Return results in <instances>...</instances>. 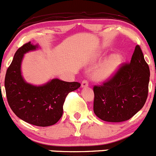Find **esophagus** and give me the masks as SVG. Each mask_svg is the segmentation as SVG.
Segmentation results:
<instances>
[{
	"label": "esophagus",
	"instance_id": "34e87169",
	"mask_svg": "<svg viewBox=\"0 0 156 156\" xmlns=\"http://www.w3.org/2000/svg\"><path fill=\"white\" fill-rule=\"evenodd\" d=\"M81 86H82V88L88 87V86H89V83H88L87 80H83V81L82 82Z\"/></svg>",
	"mask_w": 156,
	"mask_h": 156
}]
</instances>
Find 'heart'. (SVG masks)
I'll use <instances>...</instances> for the list:
<instances>
[{"mask_svg":"<svg viewBox=\"0 0 156 156\" xmlns=\"http://www.w3.org/2000/svg\"><path fill=\"white\" fill-rule=\"evenodd\" d=\"M121 63L119 55H112L93 72L92 77L97 81H105L113 76Z\"/></svg>","mask_w":156,"mask_h":156,"instance_id":"b5f03b06","label":"heart"}]
</instances>
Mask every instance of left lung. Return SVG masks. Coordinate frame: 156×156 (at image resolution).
<instances>
[{"label": "left lung", "instance_id": "left-lung-1", "mask_svg": "<svg viewBox=\"0 0 156 156\" xmlns=\"http://www.w3.org/2000/svg\"><path fill=\"white\" fill-rule=\"evenodd\" d=\"M150 68L139 46L129 64L122 65L111 80L94 86V113L101 119L120 122L142 109L148 95Z\"/></svg>", "mask_w": 156, "mask_h": 156}]
</instances>
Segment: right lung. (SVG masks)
Segmentation results:
<instances>
[{"label": "right lung", "instance_id": "obj_1", "mask_svg": "<svg viewBox=\"0 0 156 156\" xmlns=\"http://www.w3.org/2000/svg\"><path fill=\"white\" fill-rule=\"evenodd\" d=\"M39 48V45L30 42L19 48L6 70L4 86L8 104L19 119L34 126L46 127L60 119L65 98L69 92L79 89L80 83L57 78L41 86L27 83L21 69L24 55Z\"/></svg>", "mask_w": 156, "mask_h": 156}]
</instances>
